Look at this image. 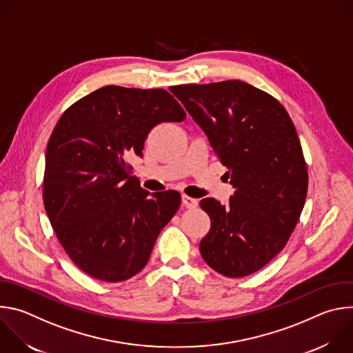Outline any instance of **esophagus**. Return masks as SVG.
<instances>
[{
    "mask_svg": "<svg viewBox=\"0 0 353 353\" xmlns=\"http://www.w3.org/2000/svg\"><path fill=\"white\" fill-rule=\"evenodd\" d=\"M181 204H183L185 208L191 210V208H195V207L198 205V201H196L195 198L188 196V195H181Z\"/></svg>",
    "mask_w": 353,
    "mask_h": 353,
    "instance_id": "1",
    "label": "esophagus"
}]
</instances>
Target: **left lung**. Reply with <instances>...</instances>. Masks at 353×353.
<instances>
[{"mask_svg": "<svg viewBox=\"0 0 353 353\" xmlns=\"http://www.w3.org/2000/svg\"><path fill=\"white\" fill-rule=\"evenodd\" d=\"M170 90L207 134L234 188L226 205L201 199L211 218L201 256L225 276L254 274L281 253L305 207L309 174L296 128L274 96L243 81Z\"/></svg>", "mask_w": 353, "mask_h": 353, "instance_id": "obj_1", "label": "left lung"}]
</instances>
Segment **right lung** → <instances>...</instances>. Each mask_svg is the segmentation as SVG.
Masks as SVG:
<instances>
[{"instance_id":"obj_1","label":"right lung","mask_w":353,"mask_h":353,"mask_svg":"<svg viewBox=\"0 0 353 353\" xmlns=\"http://www.w3.org/2000/svg\"><path fill=\"white\" fill-rule=\"evenodd\" d=\"M185 112L165 89L108 85L70 106L46 149L43 203L65 253L89 276L121 282L148 263L177 212V191L141 188L130 155L142 157L155 125Z\"/></svg>"}]
</instances>
